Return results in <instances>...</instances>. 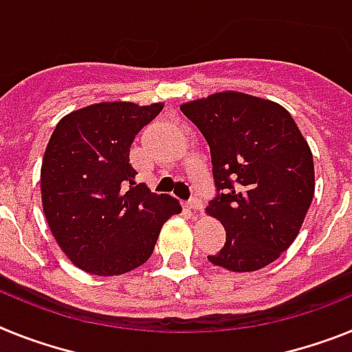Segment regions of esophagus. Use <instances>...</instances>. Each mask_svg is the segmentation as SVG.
<instances>
[{"instance_id":"34e87169","label":"esophagus","mask_w":352,"mask_h":352,"mask_svg":"<svg viewBox=\"0 0 352 352\" xmlns=\"http://www.w3.org/2000/svg\"><path fill=\"white\" fill-rule=\"evenodd\" d=\"M187 206L190 210H194V212H201V210H203V201H201V199H190L187 203Z\"/></svg>"}]
</instances>
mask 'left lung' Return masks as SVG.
<instances>
[{
    "instance_id": "left-lung-1",
    "label": "left lung",
    "mask_w": 352,
    "mask_h": 352,
    "mask_svg": "<svg viewBox=\"0 0 352 352\" xmlns=\"http://www.w3.org/2000/svg\"><path fill=\"white\" fill-rule=\"evenodd\" d=\"M210 146L217 196L206 213L226 242L208 260L253 272L278 260L301 230L315 192L311 149L281 104L242 92H217L182 104Z\"/></svg>"
}]
</instances>
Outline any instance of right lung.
Here are the masks:
<instances>
[{
  "mask_svg": "<svg viewBox=\"0 0 352 352\" xmlns=\"http://www.w3.org/2000/svg\"><path fill=\"white\" fill-rule=\"evenodd\" d=\"M130 101L96 103L62 117L41 167L42 208L60 249L96 276H119L153 254L178 199L135 183V135L162 112Z\"/></svg>",
  "mask_w": 352,
  "mask_h": 352,
  "instance_id": "1",
  "label": "right lung"
}]
</instances>
